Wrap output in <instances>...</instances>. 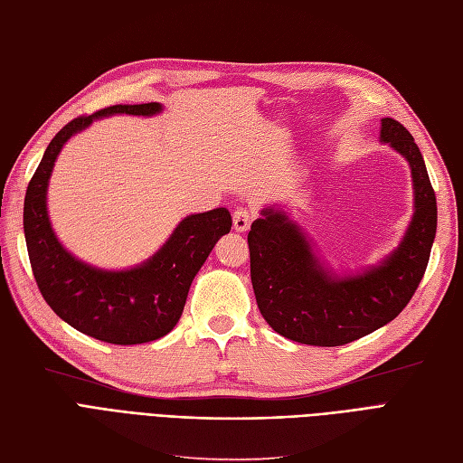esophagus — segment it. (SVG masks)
Returning a JSON list of instances; mask_svg holds the SVG:
<instances>
[{"label": "esophagus", "instance_id": "obj_1", "mask_svg": "<svg viewBox=\"0 0 463 463\" xmlns=\"http://www.w3.org/2000/svg\"><path fill=\"white\" fill-rule=\"evenodd\" d=\"M251 221H253V213L250 210H246V207H238V210H234L232 227L236 232H246L251 225Z\"/></svg>", "mask_w": 463, "mask_h": 463}]
</instances>
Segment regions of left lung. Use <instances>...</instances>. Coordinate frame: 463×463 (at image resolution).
Instances as JSON below:
<instances>
[{"instance_id": "8db88e82", "label": "left lung", "mask_w": 463, "mask_h": 463, "mask_svg": "<svg viewBox=\"0 0 463 463\" xmlns=\"http://www.w3.org/2000/svg\"><path fill=\"white\" fill-rule=\"evenodd\" d=\"M381 140L410 161L415 188L408 234L381 267L336 279L321 269L306 236L282 213L263 212L251 225V285L261 316L279 335L309 346L348 345L391 323L420 287L437 232V196L410 130L386 117Z\"/></svg>"}]
</instances>
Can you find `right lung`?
<instances>
[{"label": "right lung", "mask_w": 463, "mask_h": 463, "mask_svg": "<svg viewBox=\"0 0 463 463\" xmlns=\"http://www.w3.org/2000/svg\"><path fill=\"white\" fill-rule=\"evenodd\" d=\"M159 109V103L152 101L109 106L72 118L50 142L24 196L23 225L28 260L43 300L74 329L109 345H142L165 336L183 316L194 277L232 225L225 207L190 215L150 261L118 273L92 269L57 242L46 212V188L63 144L98 117L154 115Z\"/></svg>", "instance_id": "right-lung-1"}]
</instances>
